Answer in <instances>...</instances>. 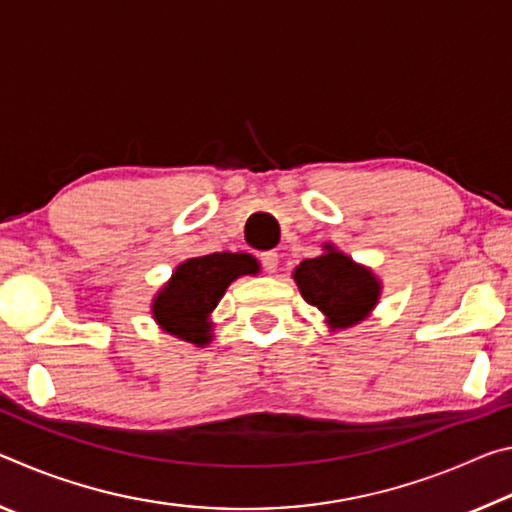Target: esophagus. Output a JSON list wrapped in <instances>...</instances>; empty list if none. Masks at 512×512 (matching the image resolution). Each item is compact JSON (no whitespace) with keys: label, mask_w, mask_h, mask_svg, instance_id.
I'll use <instances>...</instances> for the list:
<instances>
[{"label":"esophagus","mask_w":512,"mask_h":512,"mask_svg":"<svg viewBox=\"0 0 512 512\" xmlns=\"http://www.w3.org/2000/svg\"><path fill=\"white\" fill-rule=\"evenodd\" d=\"M277 259H280V257H277L275 250H266V253L259 255V262H262V266L266 268L268 273L277 271Z\"/></svg>","instance_id":"obj_1"}]
</instances>
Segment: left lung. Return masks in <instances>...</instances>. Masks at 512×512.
<instances>
[{"label": "left lung", "mask_w": 512, "mask_h": 512, "mask_svg": "<svg viewBox=\"0 0 512 512\" xmlns=\"http://www.w3.org/2000/svg\"><path fill=\"white\" fill-rule=\"evenodd\" d=\"M325 253L305 259L293 271L298 289L309 305L323 311L332 329H345L361 323L381 296V284L370 268L354 262L332 244Z\"/></svg>", "instance_id": "1"}]
</instances>
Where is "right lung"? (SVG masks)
<instances>
[{
	"mask_svg": "<svg viewBox=\"0 0 512 512\" xmlns=\"http://www.w3.org/2000/svg\"><path fill=\"white\" fill-rule=\"evenodd\" d=\"M259 264L246 253H212L192 257L173 271L153 300V318L178 339L207 345L212 341L210 314L225 289L241 275H255Z\"/></svg>",
	"mask_w": 512,
	"mask_h": 512,
	"instance_id": "obj_1",
	"label": "right lung"
}]
</instances>
